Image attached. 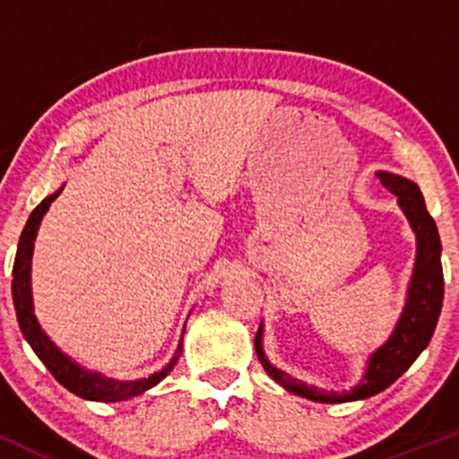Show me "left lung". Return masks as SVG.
I'll return each instance as SVG.
<instances>
[{
	"label": "left lung",
	"instance_id": "left-lung-1",
	"mask_svg": "<svg viewBox=\"0 0 459 459\" xmlns=\"http://www.w3.org/2000/svg\"><path fill=\"white\" fill-rule=\"evenodd\" d=\"M382 186L397 196L399 207L403 209L405 218L416 233V261L412 281L408 287V299L402 317L394 325L391 339L384 343L380 350L368 356L367 371L362 380L351 391H319V388L308 386V384L296 380L289 373L281 371L272 365L263 351V325L255 336V350L259 356L263 368L272 380H276L289 393L307 397L310 402L319 403H343L356 402V399H367L371 394L382 393L397 380L402 373L410 368V365L419 358L420 351L429 345L431 334H434L436 324H438L442 298H445V276H442L440 263V235L436 229L434 218L428 213L423 194L416 183L408 178L391 175V172H377Z\"/></svg>",
	"mask_w": 459,
	"mask_h": 459
}]
</instances>
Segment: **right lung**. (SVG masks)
I'll return each instance as SVG.
<instances>
[{"mask_svg":"<svg viewBox=\"0 0 459 459\" xmlns=\"http://www.w3.org/2000/svg\"><path fill=\"white\" fill-rule=\"evenodd\" d=\"M62 189H57L56 194L47 196L34 212L30 213L28 224H25L23 233L19 237L17 246V256H14L13 265V299H14V310H17V321L19 328L23 332L25 341H28L34 354L43 360V365L49 368L51 376L56 377L66 391L75 393L77 397L82 399H92V402H125V399L135 397V394H142L149 388L160 384L168 373L172 371V367L178 362V356H181L183 343H178L175 356L168 362L161 371L152 373L149 377H142V380H131V382H118L109 380V377H103L101 373L86 371L83 367H79L75 360H71L65 351H60L57 347L51 343L49 336L45 334L43 328H40L39 319L34 315V302H31V252H34V239L36 233H39V226L47 209L51 207V203L60 196Z\"/></svg>","mask_w":459,"mask_h":459,"instance_id":"obj_1","label":"right lung"}]
</instances>
